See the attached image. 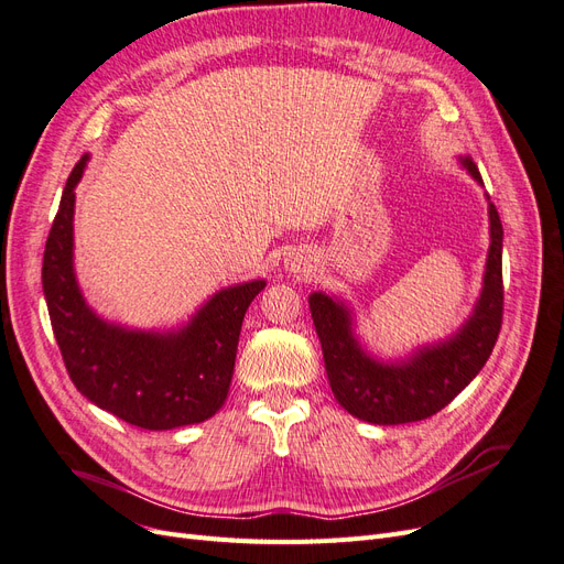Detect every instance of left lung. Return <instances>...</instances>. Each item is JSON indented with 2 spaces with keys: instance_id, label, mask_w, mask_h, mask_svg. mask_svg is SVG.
<instances>
[{
  "instance_id": "obj_1",
  "label": "left lung",
  "mask_w": 564,
  "mask_h": 564,
  "mask_svg": "<svg viewBox=\"0 0 564 564\" xmlns=\"http://www.w3.org/2000/svg\"><path fill=\"white\" fill-rule=\"evenodd\" d=\"M460 164L482 183L470 158H460ZM489 237L485 282L473 315L454 336L419 348L406 360L383 362L371 357L352 334L348 305L322 292L311 294L308 303L329 386L348 414L379 425L423 421L447 406L480 373L497 344L503 317V226L491 202Z\"/></svg>"
}]
</instances>
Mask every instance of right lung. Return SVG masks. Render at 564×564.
<instances>
[{
  "label": "right lung",
  "mask_w": 564,
  "mask_h": 564,
  "mask_svg": "<svg viewBox=\"0 0 564 564\" xmlns=\"http://www.w3.org/2000/svg\"><path fill=\"white\" fill-rule=\"evenodd\" d=\"M87 162L84 155L65 183L42 263L65 369L84 398L139 429L172 431L207 421L228 398L242 319L265 282L220 289L176 332L127 329L98 317L73 265L75 185Z\"/></svg>",
  "instance_id": "add662e5"
}]
</instances>
